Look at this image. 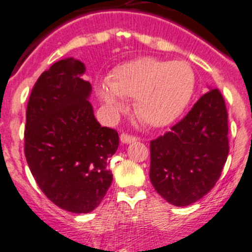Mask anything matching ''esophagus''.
<instances>
[{"mask_svg": "<svg viewBox=\"0 0 252 252\" xmlns=\"http://www.w3.org/2000/svg\"><path fill=\"white\" fill-rule=\"evenodd\" d=\"M137 140V138L133 137V135H129V134H121V142L123 143V144H126V143H131V142H135Z\"/></svg>", "mask_w": 252, "mask_h": 252, "instance_id": "obj_1", "label": "esophagus"}]
</instances>
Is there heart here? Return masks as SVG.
<instances>
[{
	"label": "heart",
	"instance_id": "heart-1",
	"mask_svg": "<svg viewBox=\"0 0 252 252\" xmlns=\"http://www.w3.org/2000/svg\"><path fill=\"white\" fill-rule=\"evenodd\" d=\"M195 74L185 61L139 57L117 65L108 83L97 93L110 110L123 107L121 98L133 99L134 112L147 126H165L175 121L189 103Z\"/></svg>",
	"mask_w": 252,
	"mask_h": 252
}]
</instances>
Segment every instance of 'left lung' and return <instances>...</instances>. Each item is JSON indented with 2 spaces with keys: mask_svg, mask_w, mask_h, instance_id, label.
<instances>
[{
  "mask_svg": "<svg viewBox=\"0 0 252 252\" xmlns=\"http://www.w3.org/2000/svg\"><path fill=\"white\" fill-rule=\"evenodd\" d=\"M227 110L219 89L201 95L189 113L150 142V182L161 197L188 206L208 194L229 154Z\"/></svg>",
  "mask_w": 252,
  "mask_h": 252,
  "instance_id": "8db88e82",
  "label": "left lung"
}]
</instances>
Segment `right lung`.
Here are the masks:
<instances>
[{
  "mask_svg": "<svg viewBox=\"0 0 252 252\" xmlns=\"http://www.w3.org/2000/svg\"><path fill=\"white\" fill-rule=\"evenodd\" d=\"M79 61L61 60L44 70L26 110L25 155L39 189L63 210L86 214L112 184L108 159L117 152V130L102 126L88 98Z\"/></svg>",
  "mask_w": 252,
  "mask_h": 252,
  "instance_id": "add662e5",
  "label": "right lung"
}]
</instances>
